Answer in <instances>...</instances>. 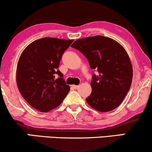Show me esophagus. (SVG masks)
Segmentation results:
<instances>
[{
  "mask_svg": "<svg viewBox=\"0 0 152 152\" xmlns=\"http://www.w3.org/2000/svg\"><path fill=\"white\" fill-rule=\"evenodd\" d=\"M72 88H74V89H77V88H78V86H77V85H73Z\"/></svg>",
  "mask_w": 152,
  "mask_h": 152,
  "instance_id": "1",
  "label": "esophagus"
}]
</instances>
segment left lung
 I'll list each match as a JSON object with an SVG mask.
<instances>
[{"label":"left lung","instance_id":"obj_1","mask_svg":"<svg viewBox=\"0 0 152 152\" xmlns=\"http://www.w3.org/2000/svg\"><path fill=\"white\" fill-rule=\"evenodd\" d=\"M88 59L91 69L92 91L86 99L94 109L107 112L118 107L129 91L133 69L129 57L118 42L103 36L76 40L71 45Z\"/></svg>","mask_w":152,"mask_h":152}]
</instances>
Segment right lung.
Instances as JSON below:
<instances>
[{"mask_svg":"<svg viewBox=\"0 0 152 152\" xmlns=\"http://www.w3.org/2000/svg\"><path fill=\"white\" fill-rule=\"evenodd\" d=\"M73 41L43 38L29 44L20 55L16 71L17 86L24 99L39 111L55 109L70 91L58 69L63 54Z\"/></svg>","mask_w":152,"mask_h":152,"instance_id":"obj_1","label":"right lung"}]
</instances>
